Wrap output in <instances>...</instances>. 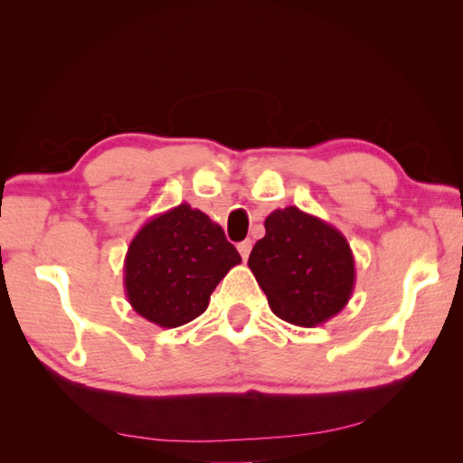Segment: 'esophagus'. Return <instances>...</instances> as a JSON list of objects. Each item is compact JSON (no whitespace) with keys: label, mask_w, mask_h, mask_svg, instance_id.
Listing matches in <instances>:
<instances>
[{"label":"esophagus","mask_w":463,"mask_h":463,"mask_svg":"<svg viewBox=\"0 0 463 463\" xmlns=\"http://www.w3.org/2000/svg\"><path fill=\"white\" fill-rule=\"evenodd\" d=\"M239 252H241V257H242V260H247L249 259V254H250V250H252V241L250 239H247V241H242V242H239Z\"/></svg>","instance_id":"obj_1"}]
</instances>
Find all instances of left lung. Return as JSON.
Returning <instances> with one entry per match:
<instances>
[{"label":"left lung","mask_w":463,"mask_h":463,"mask_svg":"<svg viewBox=\"0 0 463 463\" xmlns=\"http://www.w3.org/2000/svg\"><path fill=\"white\" fill-rule=\"evenodd\" d=\"M249 267L270 310L294 326L314 328L346 307L356 269L346 237L298 206L272 211Z\"/></svg>","instance_id":"obj_1"}]
</instances>
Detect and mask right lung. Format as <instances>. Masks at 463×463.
<instances>
[{"instance_id": "right-lung-1", "label": "right lung", "mask_w": 463, "mask_h": 463, "mask_svg": "<svg viewBox=\"0 0 463 463\" xmlns=\"http://www.w3.org/2000/svg\"><path fill=\"white\" fill-rule=\"evenodd\" d=\"M241 254L224 231L191 204L153 216L129 244L123 267L127 300L161 328L194 320Z\"/></svg>"}]
</instances>
